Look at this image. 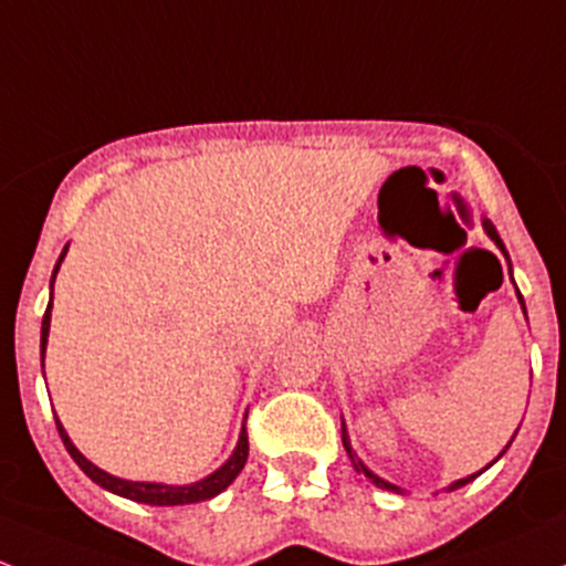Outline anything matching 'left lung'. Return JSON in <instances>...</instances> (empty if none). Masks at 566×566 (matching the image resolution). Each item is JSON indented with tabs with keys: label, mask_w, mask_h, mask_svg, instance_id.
<instances>
[{
	"label": "left lung",
	"mask_w": 566,
	"mask_h": 566,
	"mask_svg": "<svg viewBox=\"0 0 566 566\" xmlns=\"http://www.w3.org/2000/svg\"><path fill=\"white\" fill-rule=\"evenodd\" d=\"M483 230H485V235H488V238H491V241H493V243H496V247H499V252H502V254H504V260H507V265H510V276H513V263H510V254H507V249H504V243H502V238H499V233H496V228H493V224H491V219H483ZM513 284H515V282H513ZM515 293H518V287H515ZM518 303H521L523 314H526V303H523V295H521V293H518ZM513 439H515V433H513ZM513 439H510V442H507V448H510V444H513ZM342 442H344V450H347L349 461H353L355 472H358V474H363V478H368V480H371V483H374V485H377V488H385V491H392V493H403V491H401V488H398V485H392V483H388V480H382V478H379V474H374V472H371V469H368V467H366V463H363V461H360V458H358V453H355V450H353V444H349V433H347V426H344V418H342ZM507 448H504V450H502V453H499L496 458H493V461H491V463H488V467H493V463H496V461H499V458H502L504 453H507ZM488 467H485V469H488ZM485 469H480V472L469 474V478H461V480H455V483H450V485H448V491H455V488H461V485L472 483V480H474V478H478V474H483V472H485Z\"/></svg>",
	"instance_id": "8db88e82"
}]
</instances>
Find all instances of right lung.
Here are the masks:
<instances>
[{
	"label": "right lung",
	"instance_id": "add662e5",
	"mask_svg": "<svg viewBox=\"0 0 566 566\" xmlns=\"http://www.w3.org/2000/svg\"><path fill=\"white\" fill-rule=\"evenodd\" d=\"M67 249H70V243L62 249V254H59V260H56V268H53L51 290H53V282H56V273H59V268H62V260H64V254H67ZM51 308H53V303L48 301V308H45V314H43V331H40V355H43V374H45L48 331H51ZM56 428H59V437H62L64 448H67V453L73 455V461L78 463L86 478H92L99 488H105V491L116 493V496L133 499V502H140V504H154V507H178V504H195V502H206V499H213V496H217V493H222L224 488L233 483L238 474H241L243 463H247V455H249L247 423H243L241 426V433H238L235 450H233V453H230L228 461H224L222 467L217 469V472L208 474V478L198 480V483H189V485L140 483V480H124V478H116V474H108V472H105V469L94 467V463L88 461V458L83 455L78 448H75L73 439H70L67 431H64V426L59 423V418H56Z\"/></svg>",
	"mask_w": 566,
	"mask_h": 566
}]
</instances>
